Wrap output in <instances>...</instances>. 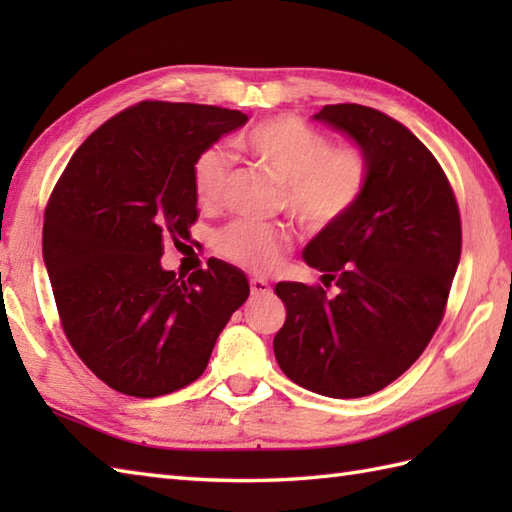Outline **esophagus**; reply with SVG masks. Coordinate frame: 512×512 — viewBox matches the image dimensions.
Returning <instances> with one entry per match:
<instances>
[{
    "instance_id": "34e87169",
    "label": "esophagus",
    "mask_w": 512,
    "mask_h": 512,
    "mask_svg": "<svg viewBox=\"0 0 512 512\" xmlns=\"http://www.w3.org/2000/svg\"><path fill=\"white\" fill-rule=\"evenodd\" d=\"M270 292H273V288H270L266 279H250V295L253 297H268Z\"/></svg>"
}]
</instances>
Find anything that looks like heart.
<instances>
[{
	"mask_svg": "<svg viewBox=\"0 0 512 512\" xmlns=\"http://www.w3.org/2000/svg\"><path fill=\"white\" fill-rule=\"evenodd\" d=\"M235 145L281 182L286 211L312 228L339 224L367 191L369 160L354 145L332 147V140L295 116H275L239 134ZM233 156L220 145L204 149L193 165L198 200L213 206L224 198ZM215 246L231 262L255 273L275 270L290 248L284 226L233 222L217 235Z\"/></svg>",
	"mask_w": 512,
	"mask_h": 512,
	"instance_id": "1",
	"label": "heart"
}]
</instances>
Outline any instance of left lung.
Wrapping results in <instances>:
<instances>
[{
	"label": "left lung",
	"instance_id": "left-lung-1",
	"mask_svg": "<svg viewBox=\"0 0 512 512\" xmlns=\"http://www.w3.org/2000/svg\"><path fill=\"white\" fill-rule=\"evenodd\" d=\"M312 118L352 138L372 171L356 209L303 250L336 295L275 286L286 323L273 350L292 383L361 398L405 374L438 330L460 264V211L438 160L391 116L341 103Z\"/></svg>",
	"mask_w": 512,
	"mask_h": 512
}]
</instances>
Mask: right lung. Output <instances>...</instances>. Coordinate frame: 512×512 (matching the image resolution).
I'll return each instance as SVG.
<instances>
[{"label": "right lung", "mask_w": 512, "mask_h": 512, "mask_svg": "<svg viewBox=\"0 0 512 512\" xmlns=\"http://www.w3.org/2000/svg\"><path fill=\"white\" fill-rule=\"evenodd\" d=\"M237 110L145 101L74 151L43 222V262L63 332L105 385L136 398L187 387L248 299L242 270L209 259L187 279L160 264L198 220L193 165L246 125Z\"/></svg>", "instance_id": "1"}]
</instances>
